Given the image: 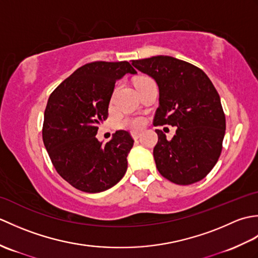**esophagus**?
<instances>
[{
  "instance_id": "obj_1",
  "label": "esophagus",
  "mask_w": 258,
  "mask_h": 258,
  "mask_svg": "<svg viewBox=\"0 0 258 258\" xmlns=\"http://www.w3.org/2000/svg\"><path fill=\"white\" fill-rule=\"evenodd\" d=\"M132 136L134 140H138L141 138V133L140 132H132Z\"/></svg>"
}]
</instances>
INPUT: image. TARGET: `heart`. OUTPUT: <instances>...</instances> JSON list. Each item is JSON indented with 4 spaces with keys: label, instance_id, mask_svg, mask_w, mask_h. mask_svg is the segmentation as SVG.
<instances>
[{
    "label": "heart",
    "instance_id": "heart-1",
    "mask_svg": "<svg viewBox=\"0 0 258 258\" xmlns=\"http://www.w3.org/2000/svg\"><path fill=\"white\" fill-rule=\"evenodd\" d=\"M150 78H146V76H142V78H139L135 81V85H138L141 82H143ZM122 125L124 127H128V128H140L142 125H143V119L142 118H130V119H125L123 120Z\"/></svg>",
    "mask_w": 258,
    "mask_h": 258
}]
</instances>
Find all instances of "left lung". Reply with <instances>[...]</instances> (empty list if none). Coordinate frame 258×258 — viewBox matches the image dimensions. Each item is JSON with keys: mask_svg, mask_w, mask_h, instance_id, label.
I'll use <instances>...</instances> for the list:
<instances>
[{"mask_svg": "<svg viewBox=\"0 0 258 258\" xmlns=\"http://www.w3.org/2000/svg\"><path fill=\"white\" fill-rule=\"evenodd\" d=\"M132 65L158 86L154 125L177 127L171 141L155 130L158 141L153 155L158 172L178 185L199 182L217 163L225 135V114L216 89L201 69L172 56L135 59Z\"/></svg>", "mask_w": 258, "mask_h": 258, "instance_id": "left-lung-1", "label": "left lung"}]
</instances>
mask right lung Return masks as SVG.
Masks as SVG:
<instances>
[{"label":"right lung","mask_w":258,"mask_h":258,"mask_svg":"<svg viewBox=\"0 0 258 258\" xmlns=\"http://www.w3.org/2000/svg\"><path fill=\"white\" fill-rule=\"evenodd\" d=\"M136 74L128 62H92L78 69L48 97L43 123V142L56 172L73 187L100 193L117 184L127 169L134 140L116 131L111 141L96 139L107 118L115 83Z\"/></svg>","instance_id":"1"}]
</instances>
